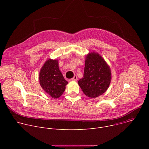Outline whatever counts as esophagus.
Wrapping results in <instances>:
<instances>
[{
    "label": "esophagus",
    "instance_id": "1",
    "mask_svg": "<svg viewBox=\"0 0 149 149\" xmlns=\"http://www.w3.org/2000/svg\"><path fill=\"white\" fill-rule=\"evenodd\" d=\"M77 75H75L72 78H71V79H70V81H77Z\"/></svg>",
    "mask_w": 149,
    "mask_h": 149
}]
</instances>
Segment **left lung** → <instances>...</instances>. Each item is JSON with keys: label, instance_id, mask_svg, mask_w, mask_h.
I'll return each mask as SVG.
<instances>
[{"label": "left lung", "instance_id": "obj_1", "mask_svg": "<svg viewBox=\"0 0 149 149\" xmlns=\"http://www.w3.org/2000/svg\"><path fill=\"white\" fill-rule=\"evenodd\" d=\"M111 79L110 68L104 59L95 52L86 56L83 78L78 84L83 93L90 98H96L108 89Z\"/></svg>", "mask_w": 149, "mask_h": 149}]
</instances>
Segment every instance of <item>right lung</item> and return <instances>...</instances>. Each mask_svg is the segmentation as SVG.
Masks as SVG:
<instances>
[{"label": "right lung", "instance_id": "right-lung-1", "mask_svg": "<svg viewBox=\"0 0 149 149\" xmlns=\"http://www.w3.org/2000/svg\"><path fill=\"white\" fill-rule=\"evenodd\" d=\"M39 79L42 88L54 98H59L63 94L68 83L59 69L58 60L51 59L41 68Z\"/></svg>", "mask_w": 149, "mask_h": 149}]
</instances>
